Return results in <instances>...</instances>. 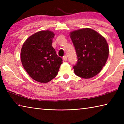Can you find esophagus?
<instances>
[{"mask_svg":"<svg viewBox=\"0 0 124 124\" xmlns=\"http://www.w3.org/2000/svg\"><path fill=\"white\" fill-rule=\"evenodd\" d=\"M63 60L64 61H67V57L66 55H65V56H63Z\"/></svg>","mask_w":124,"mask_h":124,"instance_id":"34e87169","label":"esophagus"}]
</instances>
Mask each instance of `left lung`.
<instances>
[{"label":"left lung","instance_id":"8db88e82","mask_svg":"<svg viewBox=\"0 0 124 124\" xmlns=\"http://www.w3.org/2000/svg\"><path fill=\"white\" fill-rule=\"evenodd\" d=\"M77 54L73 67L77 76L89 79L97 75L105 66L109 56L106 39L93 29L85 28L70 33Z\"/></svg>","mask_w":124,"mask_h":124}]
</instances>
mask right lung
I'll return each mask as SVG.
<instances>
[{
    "instance_id": "right-lung-1",
    "label": "right lung",
    "mask_w": 124,
    "mask_h": 124,
    "mask_svg": "<svg viewBox=\"0 0 124 124\" xmlns=\"http://www.w3.org/2000/svg\"><path fill=\"white\" fill-rule=\"evenodd\" d=\"M54 34L41 31L26 39L21 51V60L25 70L34 80L47 83L55 78L62 59L52 46Z\"/></svg>"
}]
</instances>
